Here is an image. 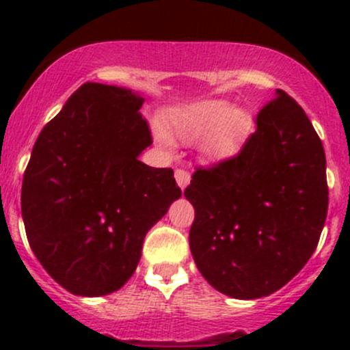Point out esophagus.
Returning a JSON list of instances; mask_svg holds the SVG:
<instances>
[{
    "mask_svg": "<svg viewBox=\"0 0 350 350\" xmlns=\"http://www.w3.org/2000/svg\"><path fill=\"white\" fill-rule=\"evenodd\" d=\"M175 180H177V184L180 189H185L191 180V173L187 172L185 168H177L175 170Z\"/></svg>",
    "mask_w": 350,
    "mask_h": 350,
    "instance_id": "1",
    "label": "esophagus"
}]
</instances>
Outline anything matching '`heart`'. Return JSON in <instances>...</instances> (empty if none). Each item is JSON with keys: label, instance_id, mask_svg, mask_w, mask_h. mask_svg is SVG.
<instances>
[{"label": "heart", "instance_id": "b5f03b06", "mask_svg": "<svg viewBox=\"0 0 350 350\" xmlns=\"http://www.w3.org/2000/svg\"><path fill=\"white\" fill-rule=\"evenodd\" d=\"M173 138L193 144L205 138V150L213 156L228 152L245 128V116L228 101L205 100L172 110L168 116ZM161 144L170 145V137L157 129Z\"/></svg>", "mask_w": 350, "mask_h": 350}]
</instances>
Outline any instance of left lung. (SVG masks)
I'll list each match as a JSON object with an SVG mask.
<instances>
[{"label": "left lung", "mask_w": 350, "mask_h": 350, "mask_svg": "<svg viewBox=\"0 0 350 350\" xmlns=\"http://www.w3.org/2000/svg\"><path fill=\"white\" fill-rule=\"evenodd\" d=\"M256 117L237 156L194 172L189 247L200 273L237 299L268 296L301 270L327 213L326 156L303 108L287 92Z\"/></svg>", "instance_id": "8db88e82"}]
</instances>
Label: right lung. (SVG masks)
I'll list each match as a JSON object with an SVG mask.
<instances>
[{
	"mask_svg": "<svg viewBox=\"0 0 350 350\" xmlns=\"http://www.w3.org/2000/svg\"><path fill=\"white\" fill-rule=\"evenodd\" d=\"M131 89L85 82L36 138L21 206L27 242L55 282L105 296L129 280L147 231L182 194L172 168L138 156L152 144Z\"/></svg>",
	"mask_w": 350,
	"mask_h": 350,
	"instance_id": "right-lung-1",
	"label": "right lung"
}]
</instances>
